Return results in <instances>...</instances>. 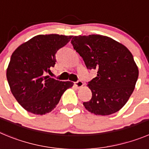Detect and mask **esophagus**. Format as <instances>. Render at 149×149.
Masks as SVG:
<instances>
[{
  "label": "esophagus",
  "instance_id": "esophagus-1",
  "mask_svg": "<svg viewBox=\"0 0 149 149\" xmlns=\"http://www.w3.org/2000/svg\"><path fill=\"white\" fill-rule=\"evenodd\" d=\"M75 85H76V87H77V88H81V87L84 85V84H83V82L81 80H78L77 81L75 82Z\"/></svg>",
  "mask_w": 149,
  "mask_h": 149
}]
</instances>
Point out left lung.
<instances>
[{
    "mask_svg": "<svg viewBox=\"0 0 149 149\" xmlns=\"http://www.w3.org/2000/svg\"><path fill=\"white\" fill-rule=\"evenodd\" d=\"M73 48L83 58L89 70H96V77L88 81L91 99L84 107L98 115L120 110L134 91L138 68L126 47L110 37L99 34L75 36Z\"/></svg>",
    "mask_w": 149,
    "mask_h": 149,
    "instance_id": "8db88e82",
    "label": "left lung"
}]
</instances>
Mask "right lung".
Here are the masks:
<instances>
[{"label": "right lung", "instance_id": "obj_1", "mask_svg": "<svg viewBox=\"0 0 149 149\" xmlns=\"http://www.w3.org/2000/svg\"><path fill=\"white\" fill-rule=\"evenodd\" d=\"M73 36L40 34L18 47L11 56L6 78L11 92L28 112L45 115L56 107L67 89L73 85L48 76L56 54Z\"/></svg>", "mask_w": 149, "mask_h": 149}]
</instances>
